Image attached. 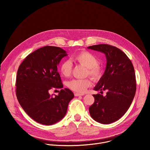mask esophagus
<instances>
[{"instance_id":"34e87169","label":"esophagus","mask_w":150,"mask_h":150,"mask_svg":"<svg viewBox=\"0 0 150 150\" xmlns=\"http://www.w3.org/2000/svg\"><path fill=\"white\" fill-rule=\"evenodd\" d=\"M74 95H75V96H76V97H78V96H83L84 94H79V93H75L74 94Z\"/></svg>"}]
</instances>
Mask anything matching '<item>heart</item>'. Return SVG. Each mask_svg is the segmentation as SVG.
Wrapping results in <instances>:
<instances>
[{"instance_id":"heart-1","label":"heart","mask_w":150,"mask_h":150,"mask_svg":"<svg viewBox=\"0 0 150 150\" xmlns=\"http://www.w3.org/2000/svg\"><path fill=\"white\" fill-rule=\"evenodd\" d=\"M76 62L87 68V74L93 79H99L103 73L102 68L98 64L97 58L91 53L83 51L72 57ZM72 64L71 60H65L62 62L60 66V74L65 77L69 76L72 73ZM91 85V81L89 78L73 79L68 82V87L72 91L79 93H84Z\"/></svg>"}]
</instances>
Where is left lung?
Wrapping results in <instances>:
<instances>
[{
	"mask_svg": "<svg viewBox=\"0 0 150 150\" xmlns=\"http://www.w3.org/2000/svg\"><path fill=\"white\" fill-rule=\"evenodd\" d=\"M87 48L103 53L107 59L105 72L94 88L106 90V96L93 95L90 114L97 122L110 124L121 118L133 101L137 89L134 68L126 54L115 46L102 44Z\"/></svg>",
	"mask_w": 150,
	"mask_h": 150,
	"instance_id": "obj_1",
	"label": "left lung"
}]
</instances>
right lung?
I'll return each mask as SVG.
<instances>
[{
    "label": "right lung",
    "instance_id": "1",
    "mask_svg": "<svg viewBox=\"0 0 150 150\" xmlns=\"http://www.w3.org/2000/svg\"><path fill=\"white\" fill-rule=\"evenodd\" d=\"M68 54L55 46H45L28 55L17 72L16 94L21 106L35 122L54 124L65 116L68 104L74 97L64 88L57 65ZM53 88L62 89L58 95L49 94Z\"/></svg>",
    "mask_w": 150,
    "mask_h": 150
}]
</instances>
